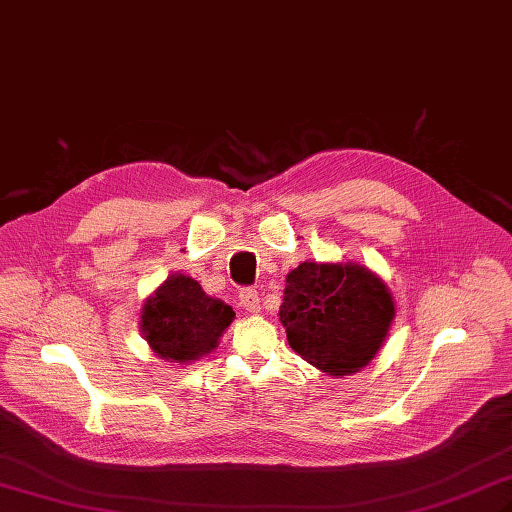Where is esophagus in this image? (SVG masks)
<instances>
[{
  "mask_svg": "<svg viewBox=\"0 0 512 512\" xmlns=\"http://www.w3.org/2000/svg\"><path fill=\"white\" fill-rule=\"evenodd\" d=\"M239 299H241L243 309H247V312H252V314L260 312V297L254 288H241Z\"/></svg>",
  "mask_w": 512,
  "mask_h": 512,
  "instance_id": "esophagus-1",
  "label": "esophagus"
}]
</instances>
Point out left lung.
<instances>
[{"label": "left lung", "instance_id": "left-lung-1", "mask_svg": "<svg viewBox=\"0 0 512 512\" xmlns=\"http://www.w3.org/2000/svg\"><path fill=\"white\" fill-rule=\"evenodd\" d=\"M395 316L389 290L361 265L301 262L286 277L288 344L331 376L354 374L380 350Z\"/></svg>", "mask_w": 512, "mask_h": 512}]
</instances>
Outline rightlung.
Listing matches in <instances>:
<instances>
[{"mask_svg":"<svg viewBox=\"0 0 512 512\" xmlns=\"http://www.w3.org/2000/svg\"><path fill=\"white\" fill-rule=\"evenodd\" d=\"M235 318L232 307L211 299L188 275H170L143 307V335L166 361L188 363L218 346Z\"/></svg>","mask_w":512,"mask_h":512,"instance_id":"obj_1","label":"right lung"}]
</instances>
